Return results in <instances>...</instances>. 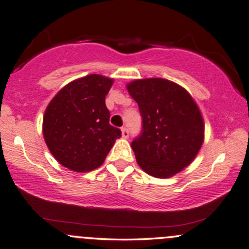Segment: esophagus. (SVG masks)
I'll return each mask as SVG.
<instances>
[{
  "label": "esophagus",
  "instance_id": "1",
  "mask_svg": "<svg viewBox=\"0 0 249 249\" xmlns=\"http://www.w3.org/2000/svg\"><path fill=\"white\" fill-rule=\"evenodd\" d=\"M128 134H130V132H128V128L127 127H122V136L123 138H128Z\"/></svg>",
  "mask_w": 249,
  "mask_h": 249
}]
</instances>
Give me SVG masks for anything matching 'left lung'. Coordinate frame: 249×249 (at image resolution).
<instances>
[{
	"instance_id": "left-lung-1",
	"label": "left lung",
	"mask_w": 249,
	"mask_h": 249,
	"mask_svg": "<svg viewBox=\"0 0 249 249\" xmlns=\"http://www.w3.org/2000/svg\"><path fill=\"white\" fill-rule=\"evenodd\" d=\"M127 90L142 116V131L131 142L138 165L156 178L180 172L204 142V122L192 97L162 78L138 79Z\"/></svg>"
}]
</instances>
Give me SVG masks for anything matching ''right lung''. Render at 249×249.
Returning <instances> with one entry per match:
<instances>
[{
	"instance_id": "add662e5",
	"label": "right lung",
	"mask_w": 249,
	"mask_h": 249,
	"mask_svg": "<svg viewBox=\"0 0 249 249\" xmlns=\"http://www.w3.org/2000/svg\"><path fill=\"white\" fill-rule=\"evenodd\" d=\"M113 81L89 75L69 83L48 105L43 118V134L50 152L63 166L89 172L104 162L122 137L108 123L105 97Z\"/></svg>"
}]
</instances>
